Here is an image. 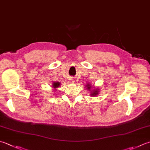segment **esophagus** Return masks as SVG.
Returning <instances> with one entry per match:
<instances>
[{
	"label": "esophagus",
	"instance_id": "esophagus-1",
	"mask_svg": "<svg viewBox=\"0 0 150 150\" xmlns=\"http://www.w3.org/2000/svg\"><path fill=\"white\" fill-rule=\"evenodd\" d=\"M69 83H75V80L73 79H71L69 80Z\"/></svg>",
	"mask_w": 150,
	"mask_h": 150
}]
</instances>
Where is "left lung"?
Returning a JSON list of instances; mask_svg holds the SVG:
<instances>
[{
	"instance_id": "obj_1",
	"label": "left lung",
	"mask_w": 150,
	"mask_h": 150,
	"mask_svg": "<svg viewBox=\"0 0 150 150\" xmlns=\"http://www.w3.org/2000/svg\"><path fill=\"white\" fill-rule=\"evenodd\" d=\"M85 86H86V89L89 91V92H90V95H91V96H93V97H95V96H98V94H99V88H94L95 89H93V90H92L91 88H93V86H92V85H91V84L90 83H88L87 84H86L85 85Z\"/></svg>"
}]
</instances>
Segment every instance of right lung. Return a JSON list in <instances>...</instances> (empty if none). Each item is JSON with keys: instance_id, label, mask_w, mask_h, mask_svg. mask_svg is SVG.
I'll return each mask as SVG.
<instances>
[{"instance_id": "add662e5", "label": "right lung", "mask_w": 150, "mask_h": 150, "mask_svg": "<svg viewBox=\"0 0 150 150\" xmlns=\"http://www.w3.org/2000/svg\"><path fill=\"white\" fill-rule=\"evenodd\" d=\"M61 85L60 83H58V82H54V83H52V88H53V89H54V90H57V88L59 87Z\"/></svg>"}]
</instances>
